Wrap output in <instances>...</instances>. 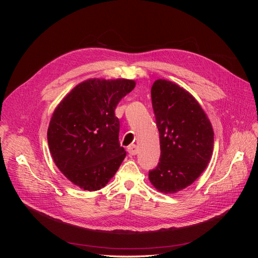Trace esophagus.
Returning <instances> with one entry per match:
<instances>
[{
    "instance_id": "34e87169",
    "label": "esophagus",
    "mask_w": 258,
    "mask_h": 258,
    "mask_svg": "<svg viewBox=\"0 0 258 258\" xmlns=\"http://www.w3.org/2000/svg\"><path fill=\"white\" fill-rule=\"evenodd\" d=\"M128 153L131 155V156H135L138 154V147L137 145H130L128 147Z\"/></svg>"
}]
</instances>
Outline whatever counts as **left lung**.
Returning a JSON list of instances; mask_svg holds the SVG:
<instances>
[{"instance_id":"left-lung-1","label":"left lung","mask_w":258,"mask_h":258,"mask_svg":"<svg viewBox=\"0 0 258 258\" xmlns=\"http://www.w3.org/2000/svg\"><path fill=\"white\" fill-rule=\"evenodd\" d=\"M151 93L160 159L148 178L158 191L175 194L196 181L210 162L214 145L212 123L191 93L173 82L156 80Z\"/></svg>"}]
</instances>
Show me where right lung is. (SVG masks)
<instances>
[{"label": "right lung", "instance_id": "obj_1", "mask_svg": "<svg viewBox=\"0 0 258 258\" xmlns=\"http://www.w3.org/2000/svg\"><path fill=\"white\" fill-rule=\"evenodd\" d=\"M135 87L134 80L89 79L54 108L47 130L49 152L62 174L80 188H103L126 157L115 108Z\"/></svg>", "mask_w": 258, "mask_h": 258}]
</instances>
